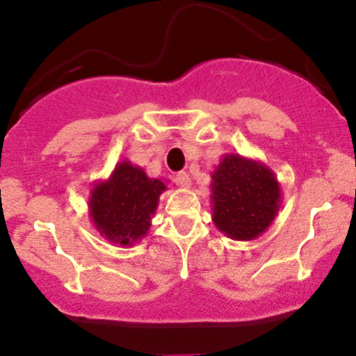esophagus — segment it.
<instances>
[{
  "mask_svg": "<svg viewBox=\"0 0 356 356\" xmlns=\"http://www.w3.org/2000/svg\"><path fill=\"white\" fill-rule=\"evenodd\" d=\"M175 182H177L179 187H184V189H189L191 187V177L187 172H179L177 175H175Z\"/></svg>",
  "mask_w": 356,
  "mask_h": 356,
  "instance_id": "1",
  "label": "esophagus"
}]
</instances>
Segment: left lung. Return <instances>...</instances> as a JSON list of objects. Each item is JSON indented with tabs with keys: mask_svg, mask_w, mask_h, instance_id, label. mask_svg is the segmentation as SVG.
Segmentation results:
<instances>
[{
	"mask_svg": "<svg viewBox=\"0 0 356 356\" xmlns=\"http://www.w3.org/2000/svg\"><path fill=\"white\" fill-rule=\"evenodd\" d=\"M213 222L232 240L248 241L267 232L282 204L275 174L264 162L222 155L211 174Z\"/></svg>",
	"mask_w": 356,
	"mask_h": 356,
	"instance_id": "left-lung-1",
	"label": "left lung"
}]
</instances>
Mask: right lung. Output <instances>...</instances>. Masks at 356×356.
<instances>
[{"label": "right lung", "instance_id": "right-lung-1", "mask_svg": "<svg viewBox=\"0 0 356 356\" xmlns=\"http://www.w3.org/2000/svg\"><path fill=\"white\" fill-rule=\"evenodd\" d=\"M162 179H152L142 167L121 160L104 181H96L89 193V218L109 243L134 247L147 235L157 211Z\"/></svg>", "mask_w": 356, "mask_h": 356}]
</instances>
